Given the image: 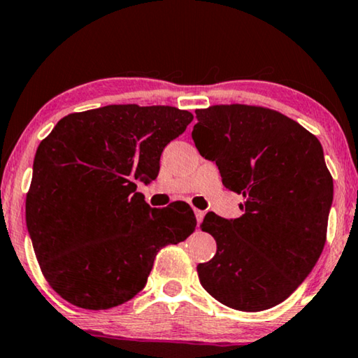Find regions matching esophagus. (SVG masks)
<instances>
[{
    "label": "esophagus",
    "mask_w": 358,
    "mask_h": 358,
    "mask_svg": "<svg viewBox=\"0 0 358 358\" xmlns=\"http://www.w3.org/2000/svg\"><path fill=\"white\" fill-rule=\"evenodd\" d=\"M194 215H196L197 223H201V221L203 220V217H206V213H203L202 210H199V208H194Z\"/></svg>",
    "instance_id": "esophagus-1"
}]
</instances>
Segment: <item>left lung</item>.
Listing matches in <instances>:
<instances>
[{"label":"left lung","instance_id":"1","mask_svg":"<svg viewBox=\"0 0 358 358\" xmlns=\"http://www.w3.org/2000/svg\"><path fill=\"white\" fill-rule=\"evenodd\" d=\"M196 117V148L217 164L224 188L245 199L239 218H203L217 255L197 266L199 280L228 308H274L309 275L327 241L333 178L320 141L263 106L213 105Z\"/></svg>","mask_w":358,"mask_h":358}]
</instances>
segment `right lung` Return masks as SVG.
<instances>
[{"label":"right lung","mask_w":358,"mask_h":358,"mask_svg":"<svg viewBox=\"0 0 358 358\" xmlns=\"http://www.w3.org/2000/svg\"><path fill=\"white\" fill-rule=\"evenodd\" d=\"M192 117L175 106L108 105L62 117L39 143L27 228L43 275L68 303L100 310L129 301L157 252L194 232L188 203L151 208L137 192Z\"/></svg>","instance_id":"right-lung-1"}]
</instances>
